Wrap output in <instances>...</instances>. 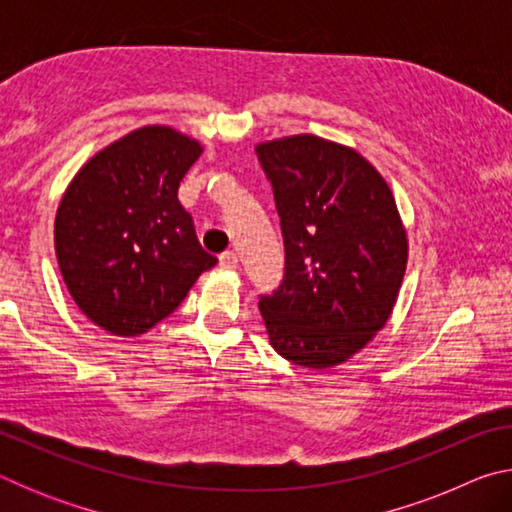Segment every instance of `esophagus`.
<instances>
[{"instance_id": "esophagus-1", "label": "esophagus", "mask_w": 512, "mask_h": 512, "mask_svg": "<svg viewBox=\"0 0 512 512\" xmlns=\"http://www.w3.org/2000/svg\"><path fill=\"white\" fill-rule=\"evenodd\" d=\"M219 262H221L223 268H237L239 266V257H237L235 250H225V253H221Z\"/></svg>"}]
</instances>
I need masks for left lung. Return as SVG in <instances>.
Instances as JSON below:
<instances>
[{
  "instance_id": "left-lung-1",
  "label": "left lung",
  "mask_w": 512,
  "mask_h": 512,
  "mask_svg": "<svg viewBox=\"0 0 512 512\" xmlns=\"http://www.w3.org/2000/svg\"><path fill=\"white\" fill-rule=\"evenodd\" d=\"M284 237V277L259 296L268 339L296 366L357 354L400 293L409 241L391 187L357 151L316 135L257 144Z\"/></svg>"
}]
</instances>
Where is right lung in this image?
Here are the masks:
<instances>
[{"instance_id": "add662e5", "label": "right lung", "mask_w": 512, "mask_h": 512, "mask_svg": "<svg viewBox=\"0 0 512 512\" xmlns=\"http://www.w3.org/2000/svg\"><path fill=\"white\" fill-rule=\"evenodd\" d=\"M203 153L169 126H144L99 151L56 212V257L79 309L115 336L176 311L216 257L198 244L180 180Z\"/></svg>"}]
</instances>
